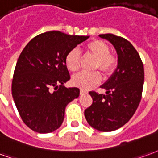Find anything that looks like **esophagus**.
I'll return each instance as SVG.
<instances>
[{
    "label": "esophagus",
    "mask_w": 158,
    "mask_h": 158,
    "mask_svg": "<svg viewBox=\"0 0 158 158\" xmlns=\"http://www.w3.org/2000/svg\"><path fill=\"white\" fill-rule=\"evenodd\" d=\"M80 93H81V95H82V94H87V91L83 90V89H81Z\"/></svg>",
    "instance_id": "esophagus-1"
}]
</instances>
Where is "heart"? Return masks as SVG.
<instances>
[{"instance_id": "heart-1", "label": "heart", "mask_w": 158, "mask_h": 158, "mask_svg": "<svg viewBox=\"0 0 158 158\" xmlns=\"http://www.w3.org/2000/svg\"><path fill=\"white\" fill-rule=\"evenodd\" d=\"M88 53L97 58L94 68L98 69L106 75L112 73L117 64L116 58L110 53L109 45L102 40H95L91 41L86 46ZM65 66L71 72L79 70L81 65V53L78 49H72L66 54L65 58ZM101 81V75L98 71L93 72H80L74 75L71 82L75 87H80L84 90L93 88Z\"/></svg>"}]
</instances>
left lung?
Segmentation results:
<instances>
[{
	"label": "left lung",
	"instance_id": "1",
	"mask_svg": "<svg viewBox=\"0 0 158 158\" xmlns=\"http://www.w3.org/2000/svg\"><path fill=\"white\" fill-rule=\"evenodd\" d=\"M115 48L118 65L101 87L106 95L90 92L93 104L84 114L87 123L99 131H115L125 125L141 99L144 84L143 63L134 46L128 40L112 33L100 34Z\"/></svg>",
	"mask_w": 158,
	"mask_h": 158
}]
</instances>
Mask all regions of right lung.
I'll use <instances>...</instances> for the list:
<instances>
[{
    "mask_svg": "<svg viewBox=\"0 0 158 158\" xmlns=\"http://www.w3.org/2000/svg\"><path fill=\"white\" fill-rule=\"evenodd\" d=\"M88 38L49 31L34 37L21 53L11 93L23 121L33 131L45 134L57 130L65 107L79 97V88L63 86L70 80L65 58Z\"/></svg>",
    "mask_w": 158,
    "mask_h": 158,
    "instance_id": "add662e5",
    "label": "right lung"
}]
</instances>
